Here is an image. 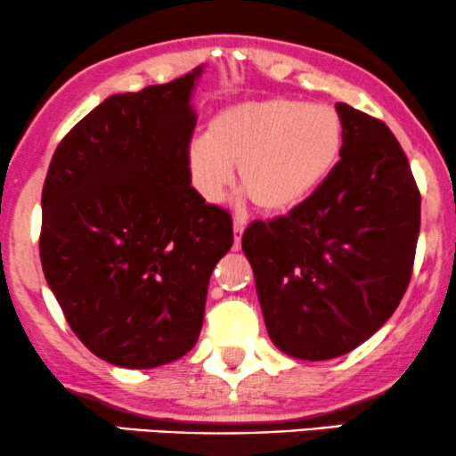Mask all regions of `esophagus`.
<instances>
[{"label": "esophagus", "mask_w": 456, "mask_h": 456, "mask_svg": "<svg viewBox=\"0 0 456 456\" xmlns=\"http://www.w3.org/2000/svg\"><path fill=\"white\" fill-rule=\"evenodd\" d=\"M242 232H245V224H242L240 220H234V248H236V251L240 248Z\"/></svg>", "instance_id": "34e87169"}]
</instances>
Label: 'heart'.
I'll return each instance as SVG.
<instances>
[{
    "instance_id": "obj_1",
    "label": "heart",
    "mask_w": 456,
    "mask_h": 456,
    "mask_svg": "<svg viewBox=\"0 0 456 456\" xmlns=\"http://www.w3.org/2000/svg\"><path fill=\"white\" fill-rule=\"evenodd\" d=\"M342 149V122L330 105L272 97L217 111L208 133L186 147L191 183L217 203L234 178L259 209L289 211L332 172Z\"/></svg>"
}]
</instances>
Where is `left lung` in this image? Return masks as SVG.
<instances>
[{
  "mask_svg": "<svg viewBox=\"0 0 456 456\" xmlns=\"http://www.w3.org/2000/svg\"><path fill=\"white\" fill-rule=\"evenodd\" d=\"M340 161L311 197L253 222L242 251L267 334L289 357H340L395 314L413 272L421 195L390 128L336 103Z\"/></svg>",
  "mask_w": 456,
  "mask_h": 456,
  "instance_id": "1",
  "label": "left lung"
}]
</instances>
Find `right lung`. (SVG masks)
<instances>
[{
  "label": "right lung",
  "instance_id": "obj_1",
  "mask_svg": "<svg viewBox=\"0 0 456 456\" xmlns=\"http://www.w3.org/2000/svg\"><path fill=\"white\" fill-rule=\"evenodd\" d=\"M201 72L108 97L49 164L43 273L72 332L111 365L151 370L189 353L234 242L232 217L205 203L186 167Z\"/></svg>",
  "mask_w": 456,
  "mask_h": 456
}]
</instances>
